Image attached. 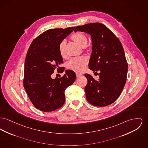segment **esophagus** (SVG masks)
<instances>
[{
    "label": "esophagus",
    "instance_id": "1",
    "mask_svg": "<svg viewBox=\"0 0 148 148\" xmlns=\"http://www.w3.org/2000/svg\"><path fill=\"white\" fill-rule=\"evenodd\" d=\"M80 75H82L80 74H78V73H77V74H76V76H77V77H80Z\"/></svg>",
    "mask_w": 148,
    "mask_h": 148
}]
</instances>
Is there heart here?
I'll use <instances>...</instances> for the list:
<instances>
[{
    "label": "heart",
    "instance_id": "obj_1",
    "mask_svg": "<svg viewBox=\"0 0 148 148\" xmlns=\"http://www.w3.org/2000/svg\"><path fill=\"white\" fill-rule=\"evenodd\" d=\"M73 40L81 47L86 46L88 41L86 36L82 32H77L72 36ZM65 42L62 41L59 45V52L60 55H65ZM88 60L85 57H77L71 59L68 63V68L77 73L82 72L86 68Z\"/></svg>",
    "mask_w": 148,
    "mask_h": 148
}]
</instances>
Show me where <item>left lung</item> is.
<instances>
[{
	"instance_id": "obj_1",
	"label": "left lung",
	"mask_w": 148,
	"mask_h": 148,
	"mask_svg": "<svg viewBox=\"0 0 148 148\" xmlns=\"http://www.w3.org/2000/svg\"><path fill=\"white\" fill-rule=\"evenodd\" d=\"M77 31L90 35L92 51L89 68L94 73L100 71L98 81L84 75L88 80L84 89L87 100L99 107L112 104L121 95L126 81L128 65L121 43L101 23L78 26L74 30Z\"/></svg>"
}]
</instances>
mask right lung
I'll use <instances>...</instances> for the list:
<instances>
[{"instance_id":"1","label":"right lung","mask_w":148,"mask_h":148,"mask_svg":"<svg viewBox=\"0 0 148 148\" xmlns=\"http://www.w3.org/2000/svg\"><path fill=\"white\" fill-rule=\"evenodd\" d=\"M74 28L44 32L32 41L27 53L23 86L32 104L41 111H53L62 107L65 101V90L76 79L75 73L70 70H65L61 78H51L54 70L62 69L59 45Z\"/></svg>"}]
</instances>
